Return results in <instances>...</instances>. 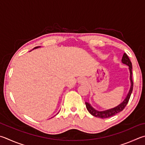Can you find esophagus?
Masks as SVG:
<instances>
[{
	"instance_id": "esophagus-1",
	"label": "esophagus",
	"mask_w": 145,
	"mask_h": 145,
	"mask_svg": "<svg viewBox=\"0 0 145 145\" xmlns=\"http://www.w3.org/2000/svg\"><path fill=\"white\" fill-rule=\"evenodd\" d=\"M86 80V78L84 77H81L79 78V79H78V82H79L80 83H84V82H85Z\"/></svg>"
}]
</instances>
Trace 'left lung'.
Returning <instances> with one entry per match:
<instances>
[{
    "label": "left lung",
    "instance_id": "8db88e82",
    "mask_svg": "<svg viewBox=\"0 0 145 145\" xmlns=\"http://www.w3.org/2000/svg\"><path fill=\"white\" fill-rule=\"evenodd\" d=\"M122 61L123 63H124L125 65H127L129 66V70H130V80H131V89L129 90V92L127 94V97H126L125 99L123 100V101L120 103L119 105H118L117 106L114 108L108 110H105V111H103V112H99L97 111V110H94L93 107L91 106V105H89L88 103H86V108L87 110H88V112L90 113V114L93 115V116L96 117H99V118H109L112 116H114V115H116L118 113H119L120 112H122V110L125 108V107L126 106V105L128 103L129 100L130 99V97L131 95V93H132L133 90V78H132V63L130 61L129 58L126 53H124L123 55L122 59Z\"/></svg>",
    "mask_w": 145,
    "mask_h": 145
}]
</instances>
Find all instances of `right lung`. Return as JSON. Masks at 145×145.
Instances as JSON below:
<instances>
[{"instance_id": "obj_1", "label": "right lung", "mask_w": 145, "mask_h": 145, "mask_svg": "<svg viewBox=\"0 0 145 145\" xmlns=\"http://www.w3.org/2000/svg\"><path fill=\"white\" fill-rule=\"evenodd\" d=\"M37 47H34V49H36V48H37Z\"/></svg>"}]
</instances>
